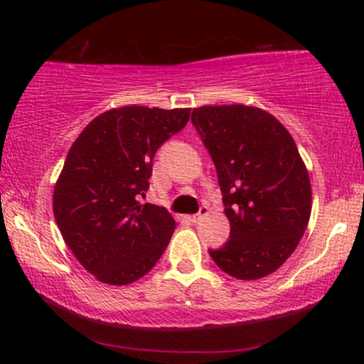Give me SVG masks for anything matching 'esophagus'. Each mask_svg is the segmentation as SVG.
I'll return each instance as SVG.
<instances>
[{
  "label": "esophagus",
  "instance_id": "1",
  "mask_svg": "<svg viewBox=\"0 0 364 364\" xmlns=\"http://www.w3.org/2000/svg\"><path fill=\"white\" fill-rule=\"evenodd\" d=\"M205 215H208V207L203 205V207H200L198 214H195V215L190 217V220H191V223L196 224V223H200V220H202Z\"/></svg>",
  "mask_w": 364,
  "mask_h": 364
}]
</instances>
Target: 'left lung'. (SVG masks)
<instances>
[{
    "label": "left lung",
    "instance_id": "obj_1",
    "mask_svg": "<svg viewBox=\"0 0 364 364\" xmlns=\"http://www.w3.org/2000/svg\"><path fill=\"white\" fill-rule=\"evenodd\" d=\"M191 123L214 161L231 224L229 241L208 250L223 272L255 281L294 252L311 214V185L286 128L258 107L202 106Z\"/></svg>",
    "mask_w": 364,
    "mask_h": 364
}]
</instances>
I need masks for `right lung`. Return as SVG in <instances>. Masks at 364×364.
<instances>
[{
  "label": "right lung",
  "instance_id": "obj_1",
  "mask_svg": "<svg viewBox=\"0 0 364 364\" xmlns=\"http://www.w3.org/2000/svg\"><path fill=\"white\" fill-rule=\"evenodd\" d=\"M188 119L190 109L124 106L102 112L73 141L54 186V219L75 258L97 281H139L168 248L176 229L173 215L140 198L157 149Z\"/></svg>",
  "mask_w": 364,
  "mask_h": 364
}]
</instances>
